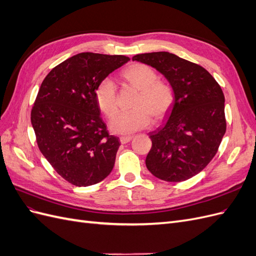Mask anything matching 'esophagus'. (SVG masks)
Listing matches in <instances>:
<instances>
[{"label": "esophagus", "instance_id": "esophagus-1", "mask_svg": "<svg viewBox=\"0 0 256 256\" xmlns=\"http://www.w3.org/2000/svg\"><path fill=\"white\" fill-rule=\"evenodd\" d=\"M132 138H134V136H120V141L122 144H126V143H128V142H130L131 140H132Z\"/></svg>", "mask_w": 256, "mask_h": 256}]
</instances>
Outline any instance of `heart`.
<instances>
[{"mask_svg":"<svg viewBox=\"0 0 256 256\" xmlns=\"http://www.w3.org/2000/svg\"><path fill=\"white\" fill-rule=\"evenodd\" d=\"M122 76L131 86L140 90L134 104V111L112 116L118 110V94L111 78L100 81L95 90L99 109L108 118L114 116L109 124L112 132L130 134L148 127L152 118L154 122L164 120L174 104L175 95L171 85L159 81L156 72L143 64L130 66Z\"/></svg>","mask_w":256,"mask_h":256,"instance_id":"obj_1","label":"heart"}]
</instances>
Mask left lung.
Listing matches in <instances>:
<instances>
[{"mask_svg": "<svg viewBox=\"0 0 256 256\" xmlns=\"http://www.w3.org/2000/svg\"><path fill=\"white\" fill-rule=\"evenodd\" d=\"M132 60L164 74L175 95L168 120L150 134L146 166L159 180H187L212 161L226 134L223 92L205 68L173 53L136 54Z\"/></svg>", "mask_w": 256, "mask_h": 256, "instance_id": "obj_1", "label": "left lung"}]
</instances>
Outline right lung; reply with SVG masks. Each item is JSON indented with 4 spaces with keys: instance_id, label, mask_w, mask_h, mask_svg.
<instances>
[{
    "instance_id": "1",
    "label": "right lung",
    "mask_w": 256,
    "mask_h": 256,
    "mask_svg": "<svg viewBox=\"0 0 256 256\" xmlns=\"http://www.w3.org/2000/svg\"><path fill=\"white\" fill-rule=\"evenodd\" d=\"M128 60L79 53L54 67L38 90L30 112L37 145L58 174L76 187L98 184L113 170L120 138L108 132L95 90Z\"/></svg>"
}]
</instances>
